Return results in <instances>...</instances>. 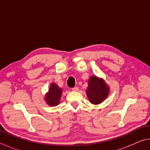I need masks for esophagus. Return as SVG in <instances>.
<instances>
[{
    "instance_id": "obj_1",
    "label": "esophagus",
    "mask_w": 150,
    "mask_h": 150,
    "mask_svg": "<svg viewBox=\"0 0 150 150\" xmlns=\"http://www.w3.org/2000/svg\"><path fill=\"white\" fill-rule=\"evenodd\" d=\"M71 90L73 91H79V88L78 87H73L71 88Z\"/></svg>"
}]
</instances>
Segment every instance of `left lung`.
I'll return each instance as SVG.
<instances>
[{"label": "left lung", "mask_w": 150, "mask_h": 150, "mask_svg": "<svg viewBox=\"0 0 150 150\" xmlns=\"http://www.w3.org/2000/svg\"><path fill=\"white\" fill-rule=\"evenodd\" d=\"M110 88L103 79L95 75L91 77L88 82L87 95L91 103L98 105L105 100L107 97Z\"/></svg>", "instance_id": "1"}]
</instances>
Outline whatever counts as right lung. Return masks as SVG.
I'll list each match as a JSON object with an SVG mask.
<instances>
[{"label":"right lung","mask_w":150,"mask_h":150,"mask_svg":"<svg viewBox=\"0 0 150 150\" xmlns=\"http://www.w3.org/2000/svg\"><path fill=\"white\" fill-rule=\"evenodd\" d=\"M62 92V88L58 87L55 83H52L50 85L49 91L45 96V100L47 105L51 106L59 105Z\"/></svg>","instance_id":"1"}]
</instances>
